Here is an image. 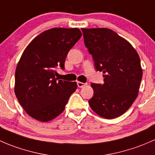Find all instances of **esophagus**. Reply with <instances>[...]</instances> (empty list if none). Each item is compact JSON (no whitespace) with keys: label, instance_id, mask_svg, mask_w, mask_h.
I'll return each instance as SVG.
<instances>
[{"label":"esophagus","instance_id":"obj_1","mask_svg":"<svg viewBox=\"0 0 155 155\" xmlns=\"http://www.w3.org/2000/svg\"><path fill=\"white\" fill-rule=\"evenodd\" d=\"M87 85V83H83L81 82H77V86L79 87H83Z\"/></svg>","mask_w":155,"mask_h":155}]
</instances>
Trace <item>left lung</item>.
Listing matches in <instances>:
<instances>
[{"label": "left lung", "instance_id": "obj_1", "mask_svg": "<svg viewBox=\"0 0 155 155\" xmlns=\"http://www.w3.org/2000/svg\"><path fill=\"white\" fill-rule=\"evenodd\" d=\"M84 43L92 55L104 84L91 83L94 96L88 103L94 112L112 119L124 113L137 97L143 77L140 59L129 42L112 30L82 28Z\"/></svg>", "mask_w": 155, "mask_h": 155}]
</instances>
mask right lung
<instances>
[{
	"label": "right lung",
	"instance_id": "add662e5",
	"mask_svg": "<svg viewBox=\"0 0 155 155\" xmlns=\"http://www.w3.org/2000/svg\"><path fill=\"white\" fill-rule=\"evenodd\" d=\"M81 36L78 28H53L39 34L23 52L15 70V94L34 119H54L76 91V82L58 80L55 70H64L68 51Z\"/></svg>",
	"mask_w": 155,
	"mask_h": 155
}]
</instances>
